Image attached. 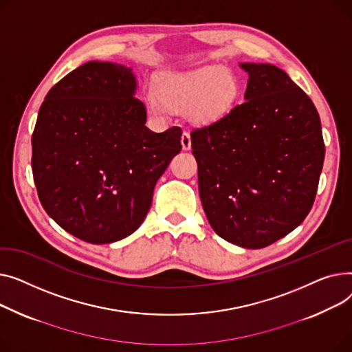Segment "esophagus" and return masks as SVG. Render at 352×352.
I'll return each mask as SVG.
<instances>
[{
    "instance_id": "1",
    "label": "esophagus",
    "mask_w": 352,
    "mask_h": 352,
    "mask_svg": "<svg viewBox=\"0 0 352 352\" xmlns=\"http://www.w3.org/2000/svg\"><path fill=\"white\" fill-rule=\"evenodd\" d=\"M190 146H192V140H190L189 132H183L182 133V148H183V151H189Z\"/></svg>"
}]
</instances>
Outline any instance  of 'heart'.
Wrapping results in <instances>:
<instances>
[{
    "mask_svg": "<svg viewBox=\"0 0 352 352\" xmlns=\"http://www.w3.org/2000/svg\"><path fill=\"white\" fill-rule=\"evenodd\" d=\"M239 98L237 76L224 67H203L163 76L156 92L146 94V105L157 116L186 112L190 120L209 125L232 111Z\"/></svg>",
    "mask_w": 352,
    "mask_h": 352,
    "instance_id": "obj_1",
    "label": "heart"
}]
</instances>
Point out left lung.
<instances>
[{
	"label": "left lung",
	"mask_w": 352,
	"mask_h": 352,
	"mask_svg": "<svg viewBox=\"0 0 352 352\" xmlns=\"http://www.w3.org/2000/svg\"><path fill=\"white\" fill-rule=\"evenodd\" d=\"M244 102L193 129L199 195L212 229L263 249L298 227L313 208L324 163L313 100L283 69L244 62Z\"/></svg>",
	"instance_id": "obj_1"
}]
</instances>
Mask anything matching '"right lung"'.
Listing matches in <instances>:
<instances>
[{
	"mask_svg": "<svg viewBox=\"0 0 352 352\" xmlns=\"http://www.w3.org/2000/svg\"><path fill=\"white\" fill-rule=\"evenodd\" d=\"M132 68L89 60L47 94L32 133L38 197L72 236L109 244L146 217L157 179L180 152L182 129L155 133Z\"/></svg>",
	"mask_w": 352,
	"mask_h": 352,
	"instance_id": "1",
	"label": "right lung"
}]
</instances>
